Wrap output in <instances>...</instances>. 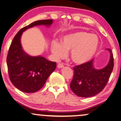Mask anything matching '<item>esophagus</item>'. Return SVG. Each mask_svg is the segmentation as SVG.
Segmentation results:
<instances>
[{
    "instance_id": "34e87169",
    "label": "esophagus",
    "mask_w": 121,
    "mask_h": 121,
    "mask_svg": "<svg viewBox=\"0 0 121 121\" xmlns=\"http://www.w3.org/2000/svg\"><path fill=\"white\" fill-rule=\"evenodd\" d=\"M57 67L58 68H62L64 67V66L62 64H58L57 65Z\"/></svg>"
}]
</instances>
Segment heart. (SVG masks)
I'll return each instance as SVG.
<instances>
[{"instance_id": "obj_1", "label": "heart", "mask_w": 121, "mask_h": 121, "mask_svg": "<svg viewBox=\"0 0 121 121\" xmlns=\"http://www.w3.org/2000/svg\"><path fill=\"white\" fill-rule=\"evenodd\" d=\"M99 45L96 35L88 32L78 31L69 33L61 38L60 43L53 41L51 52L56 60L66 55L70 50V57L73 62L82 65L88 62L94 56Z\"/></svg>"}]
</instances>
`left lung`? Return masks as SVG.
<instances>
[{"label":"left lung","mask_w":121,"mask_h":121,"mask_svg":"<svg viewBox=\"0 0 121 121\" xmlns=\"http://www.w3.org/2000/svg\"><path fill=\"white\" fill-rule=\"evenodd\" d=\"M106 50L110 53V59L104 68H95L94 59L73 68L74 76L70 87L75 94L81 97H92L104 89L114 68L112 52L109 48Z\"/></svg>","instance_id":"1"}]
</instances>
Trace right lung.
Returning a JSON list of instances; mask_svg holds the SVG:
<instances>
[{
  "mask_svg": "<svg viewBox=\"0 0 121 121\" xmlns=\"http://www.w3.org/2000/svg\"><path fill=\"white\" fill-rule=\"evenodd\" d=\"M53 22L52 19L35 21L22 28L13 38L7 54V65L11 81L19 91L26 93L38 91L56 68V62L40 55L30 56L24 51L21 43V37L26 30L36 26L49 27Z\"/></svg>",
  "mask_w": 121,
  "mask_h": 121,
  "instance_id": "add662e5",
  "label": "right lung"
}]
</instances>
